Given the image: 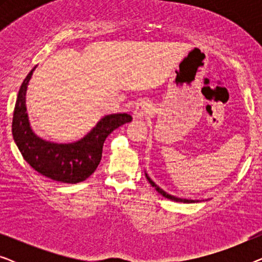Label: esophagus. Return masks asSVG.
Here are the masks:
<instances>
[{
  "label": "esophagus",
  "mask_w": 262,
  "mask_h": 262,
  "mask_svg": "<svg viewBox=\"0 0 262 262\" xmlns=\"http://www.w3.org/2000/svg\"><path fill=\"white\" fill-rule=\"evenodd\" d=\"M150 112H151V106H150L148 102L142 101L136 106L134 117L136 119H143V118H145L148 114H150Z\"/></svg>",
  "instance_id": "obj_1"
}]
</instances>
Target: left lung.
I'll list each match as a JSON object with an SVG mask.
<instances>
[{"mask_svg":"<svg viewBox=\"0 0 262 262\" xmlns=\"http://www.w3.org/2000/svg\"><path fill=\"white\" fill-rule=\"evenodd\" d=\"M145 177H146V179H148V181L150 182V185L152 186V187H155V189L157 192L160 193V194H162L164 198H167V199H170V200H174V202H179V203H195V202H198V200H191V199H181V198H178V196H174V195H170V194H168L167 192H164L162 188H160L159 186H157L155 182H154L151 179L149 178V175L145 173Z\"/></svg>","mask_w":262,"mask_h":262,"instance_id":"1","label":"left lung"}]
</instances>
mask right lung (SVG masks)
Returning a JSON list of instances; mask_svg holds the SVG:
<instances>
[{
  "mask_svg": "<svg viewBox=\"0 0 262 262\" xmlns=\"http://www.w3.org/2000/svg\"><path fill=\"white\" fill-rule=\"evenodd\" d=\"M30 71L19 89L13 114V138L25 161L44 177L64 184H77L91 177L102 156V146L111 132L130 123L127 113L108 114L100 119L83 138L74 143H53L38 137L31 128L26 108V92L32 74Z\"/></svg>",
  "mask_w": 262,
  "mask_h": 262,
  "instance_id": "add662e5",
  "label": "right lung"
}]
</instances>
